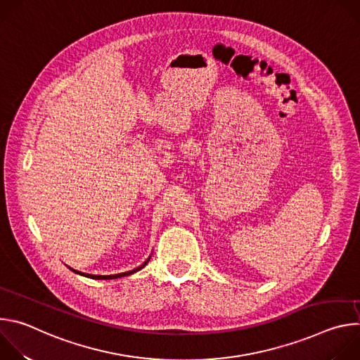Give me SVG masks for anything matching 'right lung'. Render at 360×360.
Returning a JSON list of instances; mask_svg holds the SVG:
<instances>
[{
    "label": "right lung",
    "mask_w": 360,
    "mask_h": 360,
    "mask_svg": "<svg viewBox=\"0 0 360 360\" xmlns=\"http://www.w3.org/2000/svg\"><path fill=\"white\" fill-rule=\"evenodd\" d=\"M148 261H149V258L142 264V265H139L138 268H135V269H132V271H128V272H124V274H117V275H88V274H82V272H77V271H74V272H77V274H79V275H82V276H86V278H92V279H115V278H121V276H128V275H131V274H135V272H138V271H141L146 264H148Z\"/></svg>",
    "instance_id": "add662e5"
}]
</instances>
